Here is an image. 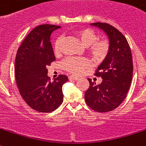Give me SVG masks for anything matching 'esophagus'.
<instances>
[{"mask_svg":"<svg viewBox=\"0 0 146 146\" xmlns=\"http://www.w3.org/2000/svg\"><path fill=\"white\" fill-rule=\"evenodd\" d=\"M68 79H69L70 80H78V79H79V77L75 76H70L68 77Z\"/></svg>","mask_w":146,"mask_h":146,"instance_id":"34e87169","label":"esophagus"}]
</instances>
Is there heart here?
<instances>
[{
  "label": "heart",
  "instance_id": "obj_1",
  "mask_svg": "<svg viewBox=\"0 0 146 146\" xmlns=\"http://www.w3.org/2000/svg\"><path fill=\"white\" fill-rule=\"evenodd\" d=\"M73 35L83 46L86 47L87 53L93 62H103L111 52V43L106 38H98L97 34L91 28H79L73 33ZM63 38L58 37L54 43V53L58 56L61 52ZM62 67L64 70L73 74H80L88 67L86 60L67 58L64 60Z\"/></svg>",
  "mask_w": 146,
  "mask_h": 146
}]
</instances>
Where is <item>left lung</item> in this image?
Masks as SVG:
<instances>
[{"label": "left lung", "mask_w": 146, "mask_h": 146, "mask_svg": "<svg viewBox=\"0 0 146 146\" xmlns=\"http://www.w3.org/2000/svg\"><path fill=\"white\" fill-rule=\"evenodd\" d=\"M91 24L103 29L108 35L111 47L108 58L94 73L101 77L102 82L96 84L88 79L90 86L84 94V100L92 110L109 112L124 101L131 86L133 68L131 51L127 39L114 27L101 22Z\"/></svg>", "instance_id": "left-lung-1"}]
</instances>
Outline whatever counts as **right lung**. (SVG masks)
Listing matches in <instances>:
<instances>
[{
    "label": "right lung",
    "mask_w": 146,
    "mask_h": 146,
    "mask_svg": "<svg viewBox=\"0 0 146 146\" xmlns=\"http://www.w3.org/2000/svg\"><path fill=\"white\" fill-rule=\"evenodd\" d=\"M61 27L41 24L24 38L17 52L15 75L21 96L33 110L41 113L55 111L63 102L62 85L68 81L59 75L51 82L47 66L55 62L50 35Z\"/></svg>",
    "instance_id": "obj_1"
}]
</instances>
